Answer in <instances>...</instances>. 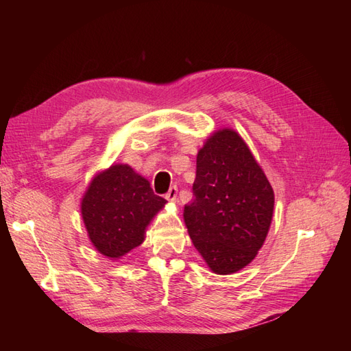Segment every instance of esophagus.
<instances>
[{"instance_id": "esophagus-1", "label": "esophagus", "mask_w": 351, "mask_h": 351, "mask_svg": "<svg viewBox=\"0 0 351 351\" xmlns=\"http://www.w3.org/2000/svg\"><path fill=\"white\" fill-rule=\"evenodd\" d=\"M176 196H178V189L176 187H170V190L167 191V195H166V199L169 200V202L175 204L176 202Z\"/></svg>"}]
</instances>
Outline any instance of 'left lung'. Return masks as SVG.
I'll use <instances>...</instances> for the list:
<instances>
[{
  "label": "left lung",
  "instance_id": "obj_1",
  "mask_svg": "<svg viewBox=\"0 0 351 351\" xmlns=\"http://www.w3.org/2000/svg\"><path fill=\"white\" fill-rule=\"evenodd\" d=\"M274 191L247 143L232 128L205 140L196 156L193 200L184 221L196 250L215 274L243 270L270 230Z\"/></svg>",
  "mask_w": 351,
  "mask_h": 351
}]
</instances>
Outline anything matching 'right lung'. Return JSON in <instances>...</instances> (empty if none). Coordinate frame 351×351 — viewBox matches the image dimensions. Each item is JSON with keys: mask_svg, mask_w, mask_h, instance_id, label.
Returning a JSON list of instances; mask_svg holds the SVG:
<instances>
[{"mask_svg": "<svg viewBox=\"0 0 351 351\" xmlns=\"http://www.w3.org/2000/svg\"><path fill=\"white\" fill-rule=\"evenodd\" d=\"M166 204L130 164L114 162L96 171L80 208L95 250L114 261L145 241L147 226Z\"/></svg>", "mask_w": 351, "mask_h": 351, "instance_id": "1", "label": "right lung"}]
</instances>
